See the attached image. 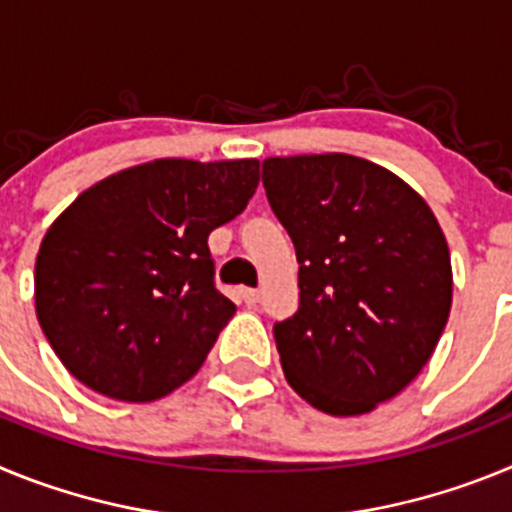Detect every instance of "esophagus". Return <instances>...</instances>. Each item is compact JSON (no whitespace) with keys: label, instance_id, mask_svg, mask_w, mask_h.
<instances>
[{"label":"esophagus","instance_id":"34e87169","mask_svg":"<svg viewBox=\"0 0 512 512\" xmlns=\"http://www.w3.org/2000/svg\"><path fill=\"white\" fill-rule=\"evenodd\" d=\"M238 297H241L246 305H256L259 302V289H251V287H241L238 289Z\"/></svg>","mask_w":512,"mask_h":512}]
</instances>
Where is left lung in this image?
<instances>
[{"label":"left lung","instance_id":"obj_1","mask_svg":"<svg viewBox=\"0 0 512 512\" xmlns=\"http://www.w3.org/2000/svg\"><path fill=\"white\" fill-rule=\"evenodd\" d=\"M264 189L300 264V307L274 325L284 377L323 413H372L446 328V235L408 182L348 153L266 158Z\"/></svg>","mask_w":512,"mask_h":512}]
</instances>
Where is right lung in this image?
<instances>
[{
	"mask_svg": "<svg viewBox=\"0 0 512 512\" xmlns=\"http://www.w3.org/2000/svg\"><path fill=\"white\" fill-rule=\"evenodd\" d=\"M259 161L156 158L81 192L43 235L35 312L89 390L153 402L200 372L235 305L207 238L246 210Z\"/></svg>",
	"mask_w": 512,
	"mask_h": 512,
	"instance_id": "1",
	"label": "right lung"
}]
</instances>
